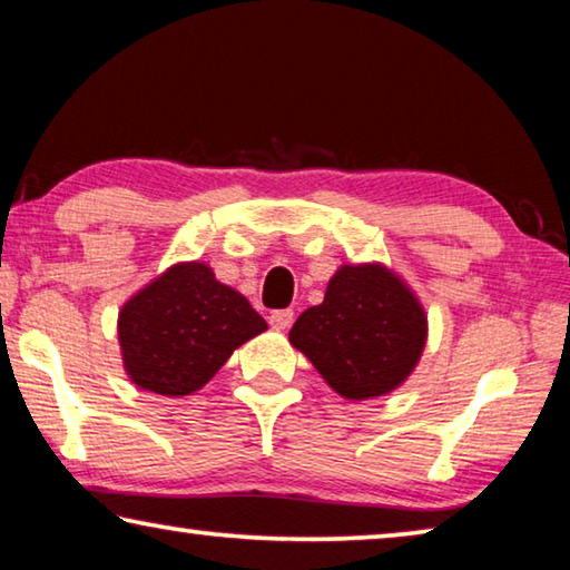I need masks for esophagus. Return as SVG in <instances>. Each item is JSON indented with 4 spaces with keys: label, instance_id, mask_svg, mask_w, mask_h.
Masks as SVG:
<instances>
[{
    "label": "esophagus",
    "instance_id": "obj_1",
    "mask_svg": "<svg viewBox=\"0 0 570 570\" xmlns=\"http://www.w3.org/2000/svg\"><path fill=\"white\" fill-rule=\"evenodd\" d=\"M292 322H294L292 308H278V312H272V316H268V324H272L274 330H278V332L288 330V326H292Z\"/></svg>",
    "mask_w": 570,
    "mask_h": 570
}]
</instances>
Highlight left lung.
I'll use <instances>...</instances> for the list:
<instances>
[{
	"instance_id": "1",
	"label": "left lung",
	"mask_w": 570,
	"mask_h": 570,
	"mask_svg": "<svg viewBox=\"0 0 570 570\" xmlns=\"http://www.w3.org/2000/svg\"><path fill=\"white\" fill-rule=\"evenodd\" d=\"M298 352L342 397L360 402L397 390L428 342V314L402 278L382 264H346L324 302L288 332Z\"/></svg>"
}]
</instances>
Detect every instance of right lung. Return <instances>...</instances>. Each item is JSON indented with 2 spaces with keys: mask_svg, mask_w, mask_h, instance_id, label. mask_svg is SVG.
Wrapping results in <instances>:
<instances>
[{
  "mask_svg": "<svg viewBox=\"0 0 570 570\" xmlns=\"http://www.w3.org/2000/svg\"><path fill=\"white\" fill-rule=\"evenodd\" d=\"M244 294L204 262L173 264L122 304L118 340L125 372L163 397L198 392L240 344L266 332Z\"/></svg>",
  "mask_w": 570,
  "mask_h": 570,
  "instance_id": "obj_1",
  "label": "right lung"
}]
</instances>
